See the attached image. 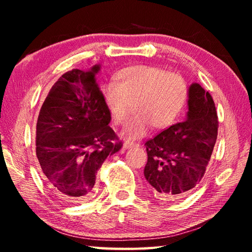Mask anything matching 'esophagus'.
<instances>
[{
    "mask_svg": "<svg viewBox=\"0 0 252 252\" xmlns=\"http://www.w3.org/2000/svg\"><path fill=\"white\" fill-rule=\"evenodd\" d=\"M136 146H138V144H135L133 142H130V141H126L125 143H123V149L126 150V149H131V148L136 147Z\"/></svg>",
    "mask_w": 252,
    "mask_h": 252,
    "instance_id": "obj_1",
    "label": "esophagus"
}]
</instances>
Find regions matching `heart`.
Listing matches in <instances>:
<instances>
[{"label": "heart", "mask_w": 252, "mask_h": 252, "mask_svg": "<svg viewBox=\"0 0 252 252\" xmlns=\"http://www.w3.org/2000/svg\"><path fill=\"white\" fill-rule=\"evenodd\" d=\"M117 83L102 88L105 109L116 126L123 125L132 112L135 116L122 131L129 139L140 138L150 126L162 130L172 126L185 106L188 85L180 74L153 65H133L120 70Z\"/></svg>", "instance_id": "heart-1"}]
</instances>
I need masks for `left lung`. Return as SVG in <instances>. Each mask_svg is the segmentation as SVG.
<instances>
[{
	"label": "left lung",
	"mask_w": 252,
	"mask_h": 252,
	"mask_svg": "<svg viewBox=\"0 0 252 252\" xmlns=\"http://www.w3.org/2000/svg\"><path fill=\"white\" fill-rule=\"evenodd\" d=\"M187 119L146 142L144 177L157 198L185 197L201 181L218 135L211 94L198 83L189 88Z\"/></svg>",
	"instance_id": "8db88e82"
}]
</instances>
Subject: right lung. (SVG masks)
I'll return each mask as SVG.
<instances>
[{
  "label": "right lung",
  "mask_w": 252,
  "mask_h": 252,
  "mask_svg": "<svg viewBox=\"0 0 252 252\" xmlns=\"http://www.w3.org/2000/svg\"><path fill=\"white\" fill-rule=\"evenodd\" d=\"M100 65L60 78L41 106L36 157L43 178L61 198L82 202L92 195L97 170L122 148L96 83Z\"/></svg>",
  "instance_id": "obj_1"
}]
</instances>
